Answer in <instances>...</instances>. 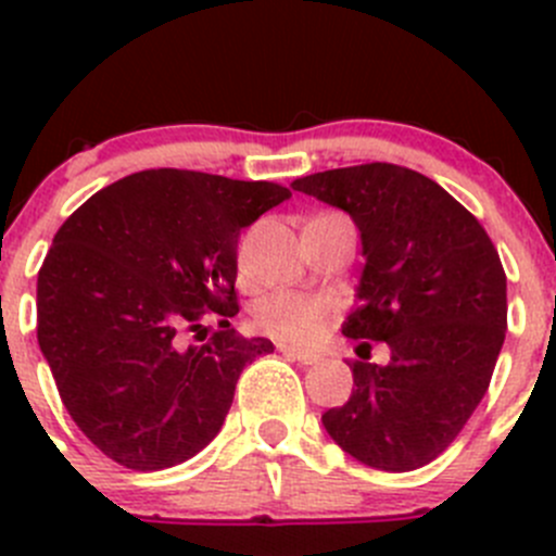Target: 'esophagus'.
<instances>
[{
  "instance_id": "1",
  "label": "esophagus",
  "mask_w": 556,
  "mask_h": 556,
  "mask_svg": "<svg viewBox=\"0 0 556 556\" xmlns=\"http://www.w3.org/2000/svg\"><path fill=\"white\" fill-rule=\"evenodd\" d=\"M277 350L282 352V355L293 357V361H299L301 366H317L323 357L317 355V352H309V350H299V346H290V344H277Z\"/></svg>"
}]
</instances>
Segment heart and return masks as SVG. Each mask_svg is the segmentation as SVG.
Returning <instances> with one entry per match:
<instances>
[{
  "mask_svg": "<svg viewBox=\"0 0 556 556\" xmlns=\"http://www.w3.org/2000/svg\"><path fill=\"white\" fill-rule=\"evenodd\" d=\"M336 309L339 306L330 295L282 290L257 304L255 323L271 339L288 341V344H309L333 323Z\"/></svg>",
  "mask_w": 556,
  "mask_h": 556,
  "instance_id": "b5f03b06",
  "label": "heart"
}]
</instances>
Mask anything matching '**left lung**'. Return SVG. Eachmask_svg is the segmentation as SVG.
I'll list each match as a JSON object with an SVG mask.
<instances>
[{
    "label": "left lung",
    "instance_id": "obj_1",
    "mask_svg": "<svg viewBox=\"0 0 556 556\" xmlns=\"http://www.w3.org/2000/svg\"><path fill=\"white\" fill-rule=\"evenodd\" d=\"M293 190L339 206L363 242L357 306L341 333L384 341L387 366L352 363V395L323 425L379 470H414L457 439L506 339V271L481 223L439 182L395 164L317 172Z\"/></svg>",
    "mask_w": 556,
    "mask_h": 556
}]
</instances>
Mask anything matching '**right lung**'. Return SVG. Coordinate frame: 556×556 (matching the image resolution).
<instances>
[{"mask_svg":"<svg viewBox=\"0 0 556 556\" xmlns=\"http://www.w3.org/2000/svg\"><path fill=\"white\" fill-rule=\"evenodd\" d=\"M290 199L277 182L148 169L66 217L37 277V341L77 428L106 457L161 470L220 433L239 374L274 352L228 319L239 233ZM218 317L204 348L182 329Z\"/></svg>","mask_w":556,"mask_h":556,"instance_id":"obj_1","label":"right lung"}]
</instances>
